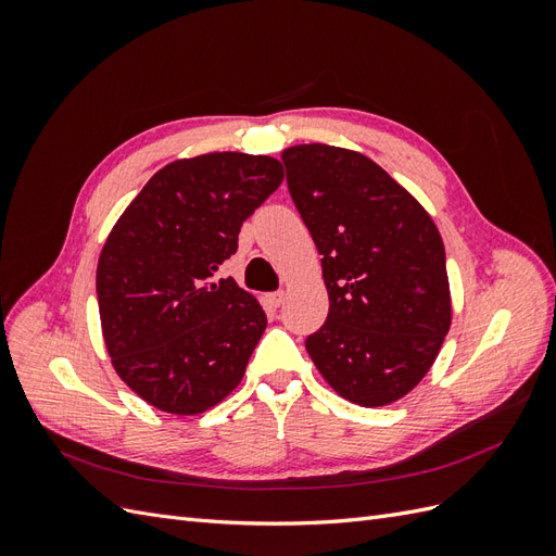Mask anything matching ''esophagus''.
I'll use <instances>...</instances> for the list:
<instances>
[{
    "label": "esophagus",
    "mask_w": 556,
    "mask_h": 556,
    "mask_svg": "<svg viewBox=\"0 0 556 556\" xmlns=\"http://www.w3.org/2000/svg\"><path fill=\"white\" fill-rule=\"evenodd\" d=\"M285 296H288V294H285L282 290H278V292H271V294H268L266 299H268V304H271L274 308H278V306H282V301H285Z\"/></svg>",
    "instance_id": "1"
}]
</instances>
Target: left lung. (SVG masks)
<instances>
[{"label":"left lung","instance_id":"1","mask_svg":"<svg viewBox=\"0 0 556 556\" xmlns=\"http://www.w3.org/2000/svg\"><path fill=\"white\" fill-rule=\"evenodd\" d=\"M282 164L329 292L308 355L343 399L387 406L427 376L450 329L441 233L413 194L355 150L292 146Z\"/></svg>","mask_w":556,"mask_h":556}]
</instances>
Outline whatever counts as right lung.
<instances>
[{"mask_svg":"<svg viewBox=\"0 0 556 556\" xmlns=\"http://www.w3.org/2000/svg\"><path fill=\"white\" fill-rule=\"evenodd\" d=\"M282 176L264 155L176 160L111 229L97 264L99 317L117 376L150 406L197 415L241 382L266 315L233 278L213 276Z\"/></svg>","mask_w":556,"mask_h":556,"instance_id":"1","label":"right lung"}]
</instances>
